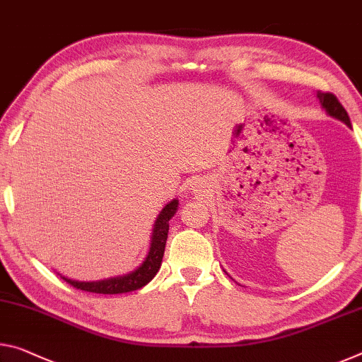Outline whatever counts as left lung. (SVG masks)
I'll use <instances>...</instances> for the list:
<instances>
[{"label": "left lung", "mask_w": 362, "mask_h": 362, "mask_svg": "<svg viewBox=\"0 0 362 362\" xmlns=\"http://www.w3.org/2000/svg\"><path fill=\"white\" fill-rule=\"evenodd\" d=\"M317 98L320 101V105L324 106L325 111L329 112L332 117L340 119L341 122H345L348 125V127H351V122H349L346 109L341 106V103L338 101V98L334 93H329V91H319Z\"/></svg>", "instance_id": "1"}]
</instances>
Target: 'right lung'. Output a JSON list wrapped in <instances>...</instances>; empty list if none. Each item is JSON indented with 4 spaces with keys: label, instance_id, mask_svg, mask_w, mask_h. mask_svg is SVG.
Returning <instances> with one entry per match:
<instances>
[{
    "label": "right lung",
    "instance_id": "obj_1",
    "mask_svg": "<svg viewBox=\"0 0 362 362\" xmlns=\"http://www.w3.org/2000/svg\"><path fill=\"white\" fill-rule=\"evenodd\" d=\"M177 204H179V202H177V199H172V202L160 211L156 223H154L150 253H148L146 259L143 261V264L136 269V271L127 275H120V277L100 280V282H77V280H71L67 277H62V275L61 279H64L69 285L74 286V288L101 295L127 293V291H134L141 288V286H145L154 275H156L160 267V261H163L165 248V240H168L169 221L170 217L175 214Z\"/></svg>",
    "mask_w": 362,
    "mask_h": 362
}]
</instances>
